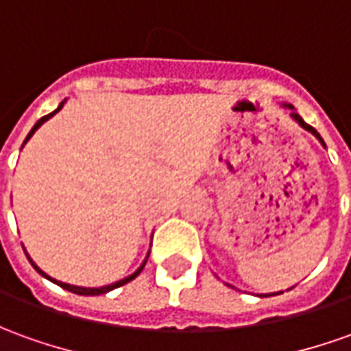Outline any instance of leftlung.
Masks as SVG:
<instances>
[{"mask_svg": "<svg viewBox=\"0 0 351 351\" xmlns=\"http://www.w3.org/2000/svg\"><path fill=\"white\" fill-rule=\"evenodd\" d=\"M283 106L289 108V110H291V117H293V119H295L296 123L300 125V127H302V129H306V131H308V133H312L313 136H315V138H317V141H319L321 144H323V148H325V142H323V138H321V136H319V133H317V131H315V129H313L312 125H308V123H306V121H304L302 117H300V116H298V114H296V112H295V106H293V104H283ZM281 293H283V291H281ZM274 295H278V293H271V295H261V296H274Z\"/></svg>", "mask_w": 351, "mask_h": 351, "instance_id": "8db88e82", "label": "left lung"}]
</instances>
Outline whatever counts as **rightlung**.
Wrapping results in <instances>:
<instances>
[{
  "mask_svg": "<svg viewBox=\"0 0 351 351\" xmlns=\"http://www.w3.org/2000/svg\"><path fill=\"white\" fill-rule=\"evenodd\" d=\"M64 102H66V99L62 100L60 104H58V108H56L55 112H51V114H47V116H43V117H41V119H39L38 123H36V125H34V127H32V131H30V133H28V136H26V141L22 142V146H24L26 142L30 141L32 134L36 133V131H38V129H39V127H41V125L45 123L47 119H51V117L55 116L56 112H60V108L64 106ZM22 249H24V247H22ZM26 256H28V261H30V264H32V266H34V269L38 271L39 276H43V278H45V279H49V281H53V283H56V285H58V287H62V289H66V291H70V293H75V295H83V296L104 295V293H110L112 289H117V287H121V285H125V283H129V281H133V279L136 278L138 274H141L142 268L146 266V261H148V256H146V261L142 262L141 268L136 269L134 274H131V276H127V278H123V279H119V281H116V283H112V285H106V287H77V285H70V283H62V281H58V279H53V278H51V276H47V274H45L43 269L39 268V266H38V264H36V262L32 261L30 254H28V252H26Z\"/></svg>",
  "mask_w": 351,
  "mask_h": 351,
  "instance_id": "add662e5",
  "label": "right lung"
}]
</instances>
